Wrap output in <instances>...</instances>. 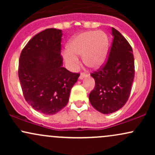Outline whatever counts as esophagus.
Here are the masks:
<instances>
[{
    "label": "esophagus",
    "instance_id": "1",
    "mask_svg": "<svg viewBox=\"0 0 155 155\" xmlns=\"http://www.w3.org/2000/svg\"><path fill=\"white\" fill-rule=\"evenodd\" d=\"M85 76H86V75H85V74H84V73H81V74H80V76H79V79L80 80H82V79H84Z\"/></svg>",
    "mask_w": 155,
    "mask_h": 155
}]
</instances>
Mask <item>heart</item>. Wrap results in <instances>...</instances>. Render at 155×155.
I'll return each mask as SVG.
<instances>
[{
    "label": "heart",
    "instance_id": "1",
    "mask_svg": "<svg viewBox=\"0 0 155 155\" xmlns=\"http://www.w3.org/2000/svg\"><path fill=\"white\" fill-rule=\"evenodd\" d=\"M109 40L102 31H85L76 35L68 44V49L62 55L67 67L75 71L79 66L78 56H82L84 63L94 70L101 68L108 58Z\"/></svg>",
    "mask_w": 155,
    "mask_h": 155
}]
</instances>
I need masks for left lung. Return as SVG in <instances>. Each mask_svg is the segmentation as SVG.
Instances as JSON below:
<instances>
[{"label": "left lung", "instance_id": "1", "mask_svg": "<svg viewBox=\"0 0 155 155\" xmlns=\"http://www.w3.org/2000/svg\"><path fill=\"white\" fill-rule=\"evenodd\" d=\"M111 35L108 61L102 69L91 74L95 86L89 95L92 106L104 114L118 111L126 104L135 74L133 49L128 41L114 28Z\"/></svg>", "mask_w": 155, "mask_h": 155}]
</instances>
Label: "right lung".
<instances>
[{
    "mask_svg": "<svg viewBox=\"0 0 155 155\" xmlns=\"http://www.w3.org/2000/svg\"><path fill=\"white\" fill-rule=\"evenodd\" d=\"M62 36L61 30H44L28 41L19 58L18 74L25 99L44 114H55L66 106L79 76L63 67Z\"/></svg>",
    "mask_w": 155,
    "mask_h": 155,
    "instance_id": "obj_1",
    "label": "right lung"
}]
</instances>
